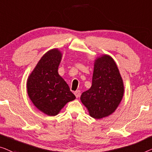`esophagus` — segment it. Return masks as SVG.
Returning <instances> with one entry per match:
<instances>
[{
	"label": "esophagus",
	"mask_w": 152,
	"mask_h": 152,
	"mask_svg": "<svg viewBox=\"0 0 152 152\" xmlns=\"http://www.w3.org/2000/svg\"><path fill=\"white\" fill-rule=\"evenodd\" d=\"M74 94H75L76 98H78L79 96H80V91H79V90H77L76 91H74Z\"/></svg>",
	"instance_id": "1"
}]
</instances>
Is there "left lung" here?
Returning a JSON list of instances; mask_svg holds the SVG:
<instances>
[{"instance_id": "8db88e82", "label": "left lung", "mask_w": 152, "mask_h": 152, "mask_svg": "<svg viewBox=\"0 0 152 152\" xmlns=\"http://www.w3.org/2000/svg\"><path fill=\"white\" fill-rule=\"evenodd\" d=\"M124 94V85L116 63L110 56L102 55L94 62L92 85L80 96L90 116L100 119L115 112Z\"/></svg>"}]
</instances>
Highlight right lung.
Wrapping results in <instances>:
<instances>
[{"mask_svg":"<svg viewBox=\"0 0 152 152\" xmlns=\"http://www.w3.org/2000/svg\"><path fill=\"white\" fill-rule=\"evenodd\" d=\"M62 53L58 49L46 52L29 76L27 94L34 106L48 116L57 115L68 102L76 98L58 69Z\"/></svg>","mask_w":152,"mask_h":152,"instance_id":"1","label":"right lung"}]
</instances>
